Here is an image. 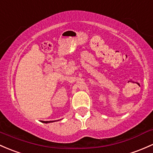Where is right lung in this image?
I'll use <instances>...</instances> for the list:
<instances>
[{
  "label": "right lung",
  "instance_id": "obj_1",
  "mask_svg": "<svg viewBox=\"0 0 153 153\" xmlns=\"http://www.w3.org/2000/svg\"><path fill=\"white\" fill-rule=\"evenodd\" d=\"M55 121L56 120H55V121H41V122L42 123H53V122H55Z\"/></svg>",
  "mask_w": 153,
  "mask_h": 153
}]
</instances>
